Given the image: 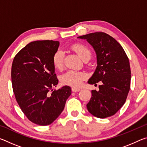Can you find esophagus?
Segmentation results:
<instances>
[{
	"label": "esophagus",
	"mask_w": 147,
	"mask_h": 147,
	"mask_svg": "<svg viewBox=\"0 0 147 147\" xmlns=\"http://www.w3.org/2000/svg\"><path fill=\"white\" fill-rule=\"evenodd\" d=\"M71 90H72V91H73V92H77V91H80V89L77 88H72Z\"/></svg>",
	"instance_id": "esophagus-1"
}]
</instances>
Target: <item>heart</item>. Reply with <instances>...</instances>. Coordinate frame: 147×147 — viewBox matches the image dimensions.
I'll return each mask as SVG.
<instances>
[{
    "mask_svg": "<svg viewBox=\"0 0 147 147\" xmlns=\"http://www.w3.org/2000/svg\"><path fill=\"white\" fill-rule=\"evenodd\" d=\"M71 49L78 54L84 61L90 58L91 53L88 47L82 43H75L71 46ZM54 67L56 70L61 71L64 66L63 53L61 50H57L54 53L52 59ZM87 78L85 72L71 70L60 76V82L62 84L73 87H78Z\"/></svg>",
    "mask_w": 147,
    "mask_h": 147,
    "instance_id": "b5f03b06",
    "label": "heart"
}]
</instances>
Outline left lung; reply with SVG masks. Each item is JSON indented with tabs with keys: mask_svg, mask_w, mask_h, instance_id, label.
Instances as JSON below:
<instances>
[{
	"mask_svg": "<svg viewBox=\"0 0 147 147\" xmlns=\"http://www.w3.org/2000/svg\"><path fill=\"white\" fill-rule=\"evenodd\" d=\"M78 38L86 39L93 47L97 58V67L88 83L100 81L99 91H91L87 104L89 112L104 119L117 112L125 103L130 88V62L122 46L113 37L104 32H94Z\"/></svg>",
	"mask_w": 147,
	"mask_h": 147,
	"instance_id": "left-lung-1",
	"label": "left lung"
}]
</instances>
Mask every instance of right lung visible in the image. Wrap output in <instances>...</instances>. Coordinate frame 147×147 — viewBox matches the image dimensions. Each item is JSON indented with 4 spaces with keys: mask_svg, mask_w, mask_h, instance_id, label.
I'll return each mask as SVG.
<instances>
[{
    "mask_svg": "<svg viewBox=\"0 0 147 147\" xmlns=\"http://www.w3.org/2000/svg\"><path fill=\"white\" fill-rule=\"evenodd\" d=\"M59 41L28 43L14 57L12 88L20 108L28 120L41 126L51 124L63 110L71 94L69 86L54 89L58 83L52 59Z\"/></svg>",
    "mask_w": 147,
    "mask_h": 147,
    "instance_id": "add662e5",
    "label": "right lung"
}]
</instances>
